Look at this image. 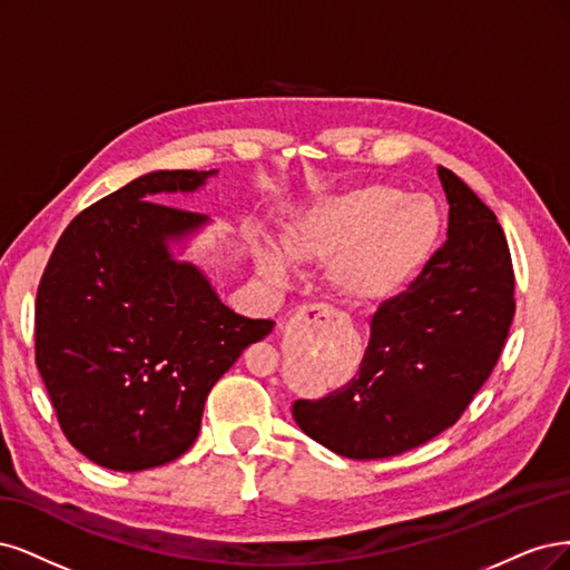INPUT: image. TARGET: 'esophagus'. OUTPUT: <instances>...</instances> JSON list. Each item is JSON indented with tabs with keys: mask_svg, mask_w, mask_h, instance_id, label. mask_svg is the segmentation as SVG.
Here are the masks:
<instances>
[{
	"mask_svg": "<svg viewBox=\"0 0 570 570\" xmlns=\"http://www.w3.org/2000/svg\"><path fill=\"white\" fill-rule=\"evenodd\" d=\"M341 320L338 312L334 307H328L324 303L317 305H303L296 315H293V322L296 324H307V326H332Z\"/></svg>",
	"mask_w": 570,
	"mask_h": 570,
	"instance_id": "1",
	"label": "esophagus"
}]
</instances>
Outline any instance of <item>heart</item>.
Listing matches in <instances>:
<instances>
[{
    "label": "heart",
    "instance_id": "1",
    "mask_svg": "<svg viewBox=\"0 0 570 570\" xmlns=\"http://www.w3.org/2000/svg\"><path fill=\"white\" fill-rule=\"evenodd\" d=\"M443 215L429 196L366 185L322 198L284 236L283 253L265 238L253 244L255 265L269 279H286L291 261H332L328 279L343 301L389 296L429 261Z\"/></svg>",
    "mask_w": 570,
    "mask_h": 570
}]
</instances>
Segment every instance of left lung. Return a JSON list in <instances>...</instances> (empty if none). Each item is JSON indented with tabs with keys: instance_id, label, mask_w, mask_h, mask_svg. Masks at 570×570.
<instances>
[{
	"instance_id": "1",
	"label": "left lung",
	"mask_w": 570,
	"mask_h": 570,
	"mask_svg": "<svg viewBox=\"0 0 570 570\" xmlns=\"http://www.w3.org/2000/svg\"><path fill=\"white\" fill-rule=\"evenodd\" d=\"M448 238L419 277L370 317L357 374L296 400L305 435L347 459L395 456L450 429L498 364L513 320V269L494 213L438 165Z\"/></svg>"
}]
</instances>
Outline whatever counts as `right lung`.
<instances>
[{
    "label": "right lung",
    "mask_w": 570,
    "mask_h": 570,
    "mask_svg": "<svg viewBox=\"0 0 570 570\" xmlns=\"http://www.w3.org/2000/svg\"><path fill=\"white\" fill-rule=\"evenodd\" d=\"M215 175L132 179L72 219L45 269L35 362L70 445L104 469L144 471L185 454L217 379L274 328L236 315L181 258L210 219L154 204Z\"/></svg>",
    "instance_id": "add662e5"
}]
</instances>
